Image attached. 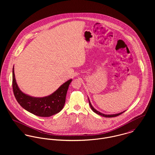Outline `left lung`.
<instances>
[{"mask_svg":"<svg viewBox=\"0 0 155 155\" xmlns=\"http://www.w3.org/2000/svg\"><path fill=\"white\" fill-rule=\"evenodd\" d=\"M88 101L89 104V106H90V107H91L92 110L94 112H95V113H97V114H99V115H101V116H104V117H116V116H117L121 114L122 113H123L124 112V111H123V112H121V113H117V114H103V113L99 112L98 111L95 110V109L92 107V106L91 105V104L90 101H89V99Z\"/></svg>","mask_w":155,"mask_h":155,"instance_id":"1","label":"left lung"}]
</instances>
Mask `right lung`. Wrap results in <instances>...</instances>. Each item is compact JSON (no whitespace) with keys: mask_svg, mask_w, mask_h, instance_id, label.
Wrapping results in <instances>:
<instances>
[{"mask_svg":"<svg viewBox=\"0 0 155 155\" xmlns=\"http://www.w3.org/2000/svg\"><path fill=\"white\" fill-rule=\"evenodd\" d=\"M71 81L72 79L68 80L50 95L41 98L32 97L20 91L16 82L14 68L12 69V89L17 102L25 110L41 117L51 116L63 109Z\"/></svg>","mask_w":155,"mask_h":155,"instance_id":"right-lung-1","label":"right lung"}]
</instances>
